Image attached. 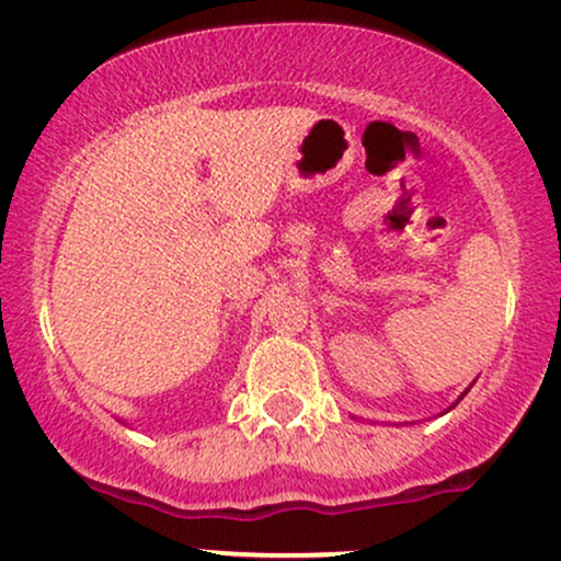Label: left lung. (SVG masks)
<instances>
[{
	"instance_id": "8db88e82",
	"label": "left lung",
	"mask_w": 561,
	"mask_h": 561,
	"mask_svg": "<svg viewBox=\"0 0 561 561\" xmlns=\"http://www.w3.org/2000/svg\"><path fill=\"white\" fill-rule=\"evenodd\" d=\"M469 388H472V385H469ZM469 388H467V390H469ZM467 390H465V392H461V396H459V401H461V398H465V396H467ZM459 401H456V403H459ZM456 403H454V405H456ZM454 405H450V409H454Z\"/></svg>"
}]
</instances>
